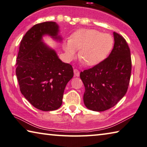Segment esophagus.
<instances>
[{
    "label": "esophagus",
    "mask_w": 147,
    "mask_h": 147,
    "mask_svg": "<svg viewBox=\"0 0 147 147\" xmlns=\"http://www.w3.org/2000/svg\"><path fill=\"white\" fill-rule=\"evenodd\" d=\"M74 75L76 77H79V74H80V72L78 70V69H74Z\"/></svg>",
    "instance_id": "1"
}]
</instances>
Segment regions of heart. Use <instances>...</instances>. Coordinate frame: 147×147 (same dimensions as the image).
I'll return each instance as SVG.
<instances>
[{
  "label": "heart",
  "instance_id": "1",
  "mask_svg": "<svg viewBox=\"0 0 147 147\" xmlns=\"http://www.w3.org/2000/svg\"><path fill=\"white\" fill-rule=\"evenodd\" d=\"M114 45V39L109 34L94 29L78 30L64 45V49L69 60L80 49L79 57L88 66L100 64L109 56Z\"/></svg>",
  "mask_w": 147,
  "mask_h": 147
}]
</instances>
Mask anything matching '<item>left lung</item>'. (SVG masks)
I'll list each match as a JSON object with an SVG mask.
<instances>
[{
  "label": "left lung",
  "mask_w": 147,
  "mask_h": 147,
  "mask_svg": "<svg viewBox=\"0 0 147 147\" xmlns=\"http://www.w3.org/2000/svg\"><path fill=\"white\" fill-rule=\"evenodd\" d=\"M115 44L109 57L80 73L85 86V106L103 111L115 106L128 90L131 71L130 50L126 40L114 32Z\"/></svg>",
  "instance_id": "left-lung-1"
}]
</instances>
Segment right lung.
I'll use <instances>...</instances> for the list:
<instances>
[{
  "label": "right lung",
  "mask_w": 147,
  "mask_h": 147,
  "mask_svg": "<svg viewBox=\"0 0 147 147\" xmlns=\"http://www.w3.org/2000/svg\"><path fill=\"white\" fill-rule=\"evenodd\" d=\"M58 32L59 26L53 21L34 25L21 41L17 57L21 92L34 107L44 111L61 106L65 87L74 76L71 65L62 62L42 42L45 34L61 40Z\"/></svg>",
  "instance_id": "1"
}]
</instances>
